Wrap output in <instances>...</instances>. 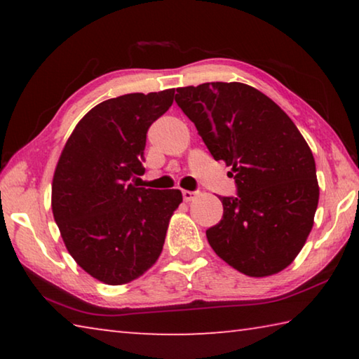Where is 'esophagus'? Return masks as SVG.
Segmentation results:
<instances>
[{
  "label": "esophagus",
  "instance_id": "34e87169",
  "mask_svg": "<svg viewBox=\"0 0 359 359\" xmlns=\"http://www.w3.org/2000/svg\"><path fill=\"white\" fill-rule=\"evenodd\" d=\"M196 191H190V190H184L182 191V198H184V201H191V199L196 196Z\"/></svg>",
  "mask_w": 359,
  "mask_h": 359
}]
</instances>
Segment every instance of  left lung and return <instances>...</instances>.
Returning <instances> with one entry per match:
<instances>
[{
  "mask_svg": "<svg viewBox=\"0 0 359 359\" xmlns=\"http://www.w3.org/2000/svg\"><path fill=\"white\" fill-rule=\"evenodd\" d=\"M175 102L214 160L233 168L238 196H220L222 220L205 231L210 247L245 276L280 272L306 244L318 205L306 139L274 101L245 83L177 88Z\"/></svg>",
  "mask_w": 359,
  "mask_h": 359,
  "instance_id": "left-lung-1",
  "label": "left lung"
}]
</instances>
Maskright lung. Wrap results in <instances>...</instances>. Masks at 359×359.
Segmentation results:
<instances>
[{"label":"right lung","instance_id":"right-lung-1","mask_svg":"<svg viewBox=\"0 0 359 359\" xmlns=\"http://www.w3.org/2000/svg\"><path fill=\"white\" fill-rule=\"evenodd\" d=\"M174 101V88L100 102L79 121L52 184L53 218L76 263L107 285L135 280L155 264L179 190L130 184L142 175L147 131Z\"/></svg>","mask_w":359,"mask_h":359}]
</instances>
